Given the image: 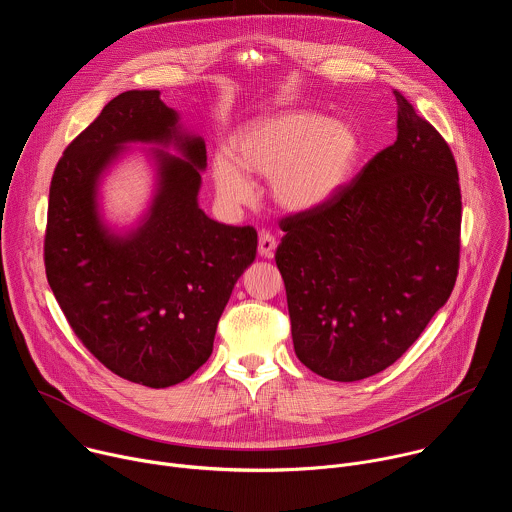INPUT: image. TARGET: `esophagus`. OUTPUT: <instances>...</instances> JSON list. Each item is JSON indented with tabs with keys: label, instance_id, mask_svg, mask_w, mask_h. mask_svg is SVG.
<instances>
[{
	"label": "esophagus",
	"instance_id": "esophagus-1",
	"mask_svg": "<svg viewBox=\"0 0 512 512\" xmlns=\"http://www.w3.org/2000/svg\"><path fill=\"white\" fill-rule=\"evenodd\" d=\"M275 247H277L275 237L269 231H259V255L269 259V257H273Z\"/></svg>",
	"mask_w": 512,
	"mask_h": 512
}]
</instances>
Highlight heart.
<instances>
[{
    "label": "heart",
    "mask_w": 512,
    "mask_h": 512,
    "mask_svg": "<svg viewBox=\"0 0 512 512\" xmlns=\"http://www.w3.org/2000/svg\"><path fill=\"white\" fill-rule=\"evenodd\" d=\"M231 156L213 158V179L227 205H243L253 187L247 175L269 179L273 201L291 213L329 203L348 183L360 156L358 132L313 110H283L241 128Z\"/></svg>",
    "instance_id": "1"
}]
</instances>
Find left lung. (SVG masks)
<instances>
[{"instance_id":"obj_1","label":"left lung","mask_w":512,"mask_h":512,"mask_svg":"<svg viewBox=\"0 0 512 512\" xmlns=\"http://www.w3.org/2000/svg\"><path fill=\"white\" fill-rule=\"evenodd\" d=\"M396 142L319 209L279 221L275 263L303 366L356 382L392 366L448 301L462 201L448 142L400 94Z\"/></svg>"}]
</instances>
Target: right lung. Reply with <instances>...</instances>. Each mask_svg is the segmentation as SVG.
<instances>
[{"instance_id": "1", "label": "right lung", "mask_w": 512, "mask_h": 512, "mask_svg": "<svg viewBox=\"0 0 512 512\" xmlns=\"http://www.w3.org/2000/svg\"><path fill=\"white\" fill-rule=\"evenodd\" d=\"M177 122L158 90L110 100L56 164L44 239L46 277L76 337L112 374L148 388L185 382L209 360L219 317L257 253L253 227L199 209L207 148ZM126 141H175L186 160L159 155L151 213L118 238L99 223L95 185Z\"/></svg>"}]
</instances>
